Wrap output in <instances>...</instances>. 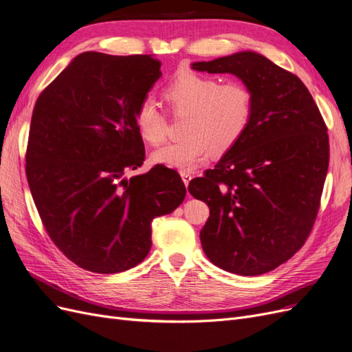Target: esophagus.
<instances>
[{
	"label": "esophagus",
	"instance_id": "34e87169",
	"mask_svg": "<svg viewBox=\"0 0 352 352\" xmlns=\"http://www.w3.org/2000/svg\"><path fill=\"white\" fill-rule=\"evenodd\" d=\"M180 176H182V180H184L185 186H188V185H189V182H190V179H192V175H190L189 172H180Z\"/></svg>",
	"mask_w": 352,
	"mask_h": 352
}]
</instances>
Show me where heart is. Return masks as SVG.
<instances>
[{
	"label": "heart",
	"instance_id": "obj_1",
	"mask_svg": "<svg viewBox=\"0 0 352 352\" xmlns=\"http://www.w3.org/2000/svg\"><path fill=\"white\" fill-rule=\"evenodd\" d=\"M173 117H185L180 142L151 154V160L186 172L198 167L209 153L221 156L234 148L247 133L254 98L241 82L219 83L217 78L185 70L162 91ZM137 130L146 143L159 146L167 134V117L151 100L135 109Z\"/></svg>",
	"mask_w": 352,
	"mask_h": 352
}]
</instances>
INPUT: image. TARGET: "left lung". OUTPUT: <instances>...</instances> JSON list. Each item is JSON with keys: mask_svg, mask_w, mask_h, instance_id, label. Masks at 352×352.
<instances>
[{"mask_svg": "<svg viewBox=\"0 0 352 352\" xmlns=\"http://www.w3.org/2000/svg\"><path fill=\"white\" fill-rule=\"evenodd\" d=\"M192 69L232 74L254 98L250 127L188 190L209 206L201 230L206 257L241 276L272 272L312 231L329 164L328 129L305 83L256 52Z\"/></svg>", "mask_w": 352, "mask_h": 352, "instance_id": "1", "label": "left lung"}]
</instances>
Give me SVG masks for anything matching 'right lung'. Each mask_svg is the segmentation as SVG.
Returning <instances> with one entry per match:
<instances>
[{
	"label": "right lung",
	"mask_w": 352,
	"mask_h": 352,
	"mask_svg": "<svg viewBox=\"0 0 352 352\" xmlns=\"http://www.w3.org/2000/svg\"><path fill=\"white\" fill-rule=\"evenodd\" d=\"M160 66L151 54L85 52L36 101L27 180L54 245L88 272L112 274L142 263L151 221L185 199L172 168L124 177L146 157L134 116Z\"/></svg>",
	"instance_id": "obj_1"
}]
</instances>
